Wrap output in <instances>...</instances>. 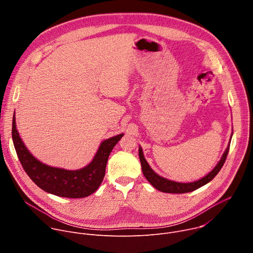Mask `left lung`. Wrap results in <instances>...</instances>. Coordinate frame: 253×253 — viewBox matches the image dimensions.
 Instances as JSON below:
<instances>
[{
  "label": "left lung",
  "instance_id": "left-lung-1",
  "mask_svg": "<svg viewBox=\"0 0 253 253\" xmlns=\"http://www.w3.org/2000/svg\"><path fill=\"white\" fill-rule=\"evenodd\" d=\"M229 146L226 148L224 154L222 155L220 161L218 162V164L214 167V169L207 174L205 177L201 178L198 181L195 182H191V183H180V182H174L171 181V180H168L166 178H163L161 176H159L158 174H156L149 166V164L147 163V161L145 160L143 156V152L141 147H139V158H140V162H141V166H142V171L144 176L146 177V179L148 181L152 184V186H154L157 190L161 191V192H166V193H187V192H191L194 191L198 188H200L201 186L205 185L206 183L210 182L211 180L217 175V173L220 171V169L222 168L228 151H229Z\"/></svg>",
  "mask_w": 253,
  "mask_h": 253
}]
</instances>
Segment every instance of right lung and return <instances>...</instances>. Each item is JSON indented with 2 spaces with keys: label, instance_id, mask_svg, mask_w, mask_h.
<instances>
[{
  "label": "right lung",
  "instance_id": "1",
  "mask_svg": "<svg viewBox=\"0 0 253 253\" xmlns=\"http://www.w3.org/2000/svg\"><path fill=\"white\" fill-rule=\"evenodd\" d=\"M122 136L120 134L103 141L88 166L74 171L65 170L43 164L28 151L19 136L13 116V142L24 170L36 185L60 197L83 198L94 193L103 181L108 158Z\"/></svg>",
  "mask_w": 253,
  "mask_h": 253
}]
</instances>
